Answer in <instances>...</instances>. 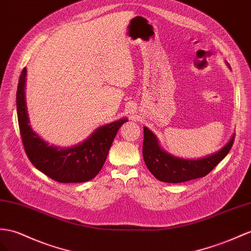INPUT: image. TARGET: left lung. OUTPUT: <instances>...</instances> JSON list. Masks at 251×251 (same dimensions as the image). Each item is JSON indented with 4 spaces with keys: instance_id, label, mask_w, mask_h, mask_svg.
Segmentation results:
<instances>
[{
    "instance_id": "left-lung-1",
    "label": "left lung",
    "mask_w": 251,
    "mask_h": 251,
    "mask_svg": "<svg viewBox=\"0 0 251 251\" xmlns=\"http://www.w3.org/2000/svg\"><path fill=\"white\" fill-rule=\"evenodd\" d=\"M235 134L223 149L202 159L187 160L170 155L160 149L158 140L149 128L144 127L143 158L147 169L158 180L180 183L204 177L227 156L233 145Z\"/></svg>"
}]
</instances>
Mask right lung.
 Listing matches in <instances>:
<instances>
[{
    "label": "right lung",
    "instance_id": "add662e5",
    "mask_svg": "<svg viewBox=\"0 0 251 251\" xmlns=\"http://www.w3.org/2000/svg\"><path fill=\"white\" fill-rule=\"evenodd\" d=\"M25 76L26 69L24 68L18 82L17 113L22 144L30 162L43 174L61 183L91 180L104 165L115 134L127 120H119L98 128L76 146L69 149L50 146L28 125L24 99Z\"/></svg>",
    "mask_w": 251,
    "mask_h": 251
}]
</instances>
